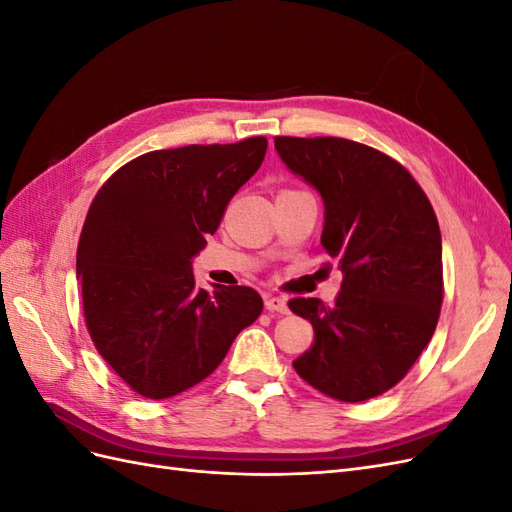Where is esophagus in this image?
<instances>
[{"mask_svg": "<svg viewBox=\"0 0 512 512\" xmlns=\"http://www.w3.org/2000/svg\"><path fill=\"white\" fill-rule=\"evenodd\" d=\"M265 307L269 309V312H277V314H288V305H286V299L282 297H265Z\"/></svg>", "mask_w": 512, "mask_h": 512, "instance_id": "esophagus-1", "label": "esophagus"}]
</instances>
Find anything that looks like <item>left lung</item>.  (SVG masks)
<instances>
[{
    "mask_svg": "<svg viewBox=\"0 0 512 512\" xmlns=\"http://www.w3.org/2000/svg\"><path fill=\"white\" fill-rule=\"evenodd\" d=\"M282 162L318 190L320 243L344 273L335 305L292 299L314 344L297 374L339 401L378 397L408 374L442 307V237L429 198L408 170L348 138L275 136Z\"/></svg>",
    "mask_w": 512,
    "mask_h": 512,
    "instance_id": "1",
    "label": "left lung"
}]
</instances>
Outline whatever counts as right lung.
Returning a JSON list of instances; mask_svg holds the SVG:
<instances>
[{"label": "right lung", "mask_w": 512, "mask_h": 512, "mask_svg": "<svg viewBox=\"0 0 512 512\" xmlns=\"http://www.w3.org/2000/svg\"><path fill=\"white\" fill-rule=\"evenodd\" d=\"M265 153V136L151 151L121 166L91 203L76 250L87 331L138 395L192 389L260 316L250 286L196 288L192 258Z\"/></svg>", "instance_id": "obj_1"}]
</instances>
